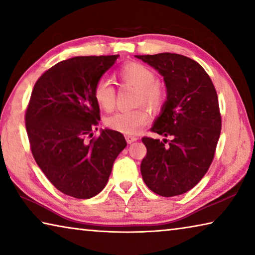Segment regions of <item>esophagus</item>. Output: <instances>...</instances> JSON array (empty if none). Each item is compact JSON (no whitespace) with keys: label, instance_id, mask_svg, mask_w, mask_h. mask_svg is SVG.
I'll return each instance as SVG.
<instances>
[{"label":"esophagus","instance_id":"1","mask_svg":"<svg viewBox=\"0 0 255 255\" xmlns=\"http://www.w3.org/2000/svg\"><path fill=\"white\" fill-rule=\"evenodd\" d=\"M138 138L136 136H132V135H126V140L128 144H131L133 141H136Z\"/></svg>","mask_w":255,"mask_h":255}]
</instances>
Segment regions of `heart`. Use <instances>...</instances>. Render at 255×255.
Returning <instances> with one entry per match:
<instances>
[{"label": "heart", "instance_id": "heart-1", "mask_svg": "<svg viewBox=\"0 0 255 255\" xmlns=\"http://www.w3.org/2000/svg\"><path fill=\"white\" fill-rule=\"evenodd\" d=\"M124 84L137 88L136 105H145L150 109H157L162 105L164 92L156 82L155 73L140 63H128L119 68L117 73ZM93 98L101 109L110 111L115 107L116 91L109 80H99L93 88ZM148 112L144 107L132 110L118 111L106 119V126L112 130L136 135L148 123Z\"/></svg>", "mask_w": 255, "mask_h": 255}]
</instances>
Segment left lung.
I'll list each match as a JSON object with an SVG mask.
<instances>
[{
  "label": "left lung",
  "instance_id": "1",
  "mask_svg": "<svg viewBox=\"0 0 255 255\" xmlns=\"http://www.w3.org/2000/svg\"><path fill=\"white\" fill-rule=\"evenodd\" d=\"M158 71L166 86V101L150 130L171 137L163 141L143 137L147 154L140 164L146 185L162 197L191 190L214 159L222 129L218 97L209 75L183 55H136Z\"/></svg>",
  "mask_w": 255,
  "mask_h": 255
}]
</instances>
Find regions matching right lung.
Returning a JSON list of instances; mask_svg holds the SVG:
<instances>
[{
    "mask_svg": "<svg viewBox=\"0 0 255 255\" xmlns=\"http://www.w3.org/2000/svg\"><path fill=\"white\" fill-rule=\"evenodd\" d=\"M119 55L79 56L63 60L33 86L25 128L33 158L64 195L89 199L109 180L115 159L126 147L122 132L102 129L93 88Z\"/></svg>",
    "mask_w": 255,
    "mask_h": 255,
    "instance_id": "add662e5",
    "label": "right lung"
}]
</instances>
